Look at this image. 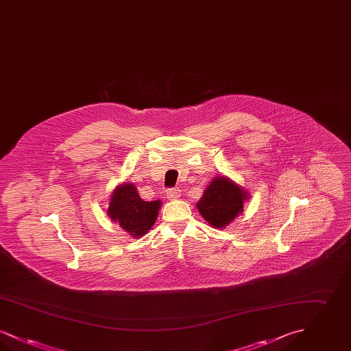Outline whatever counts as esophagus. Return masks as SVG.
Segmentation results:
<instances>
[{
    "mask_svg": "<svg viewBox=\"0 0 351 351\" xmlns=\"http://www.w3.org/2000/svg\"><path fill=\"white\" fill-rule=\"evenodd\" d=\"M168 200H176L180 197V189L179 188H169L166 192Z\"/></svg>",
    "mask_w": 351,
    "mask_h": 351,
    "instance_id": "1",
    "label": "esophagus"
}]
</instances>
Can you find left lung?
Instances as JSON below:
<instances>
[{
  "label": "left lung",
  "instance_id": "left-lung-1",
  "mask_svg": "<svg viewBox=\"0 0 351 351\" xmlns=\"http://www.w3.org/2000/svg\"><path fill=\"white\" fill-rule=\"evenodd\" d=\"M246 192L226 178L215 179L197 202L201 216L212 226L223 228L243 210Z\"/></svg>",
  "mask_w": 351,
  "mask_h": 351
}]
</instances>
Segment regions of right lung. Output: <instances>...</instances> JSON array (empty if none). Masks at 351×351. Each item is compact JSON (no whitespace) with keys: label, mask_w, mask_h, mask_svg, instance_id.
I'll return each mask as SVG.
<instances>
[{"label":"right lung","mask_w":351,"mask_h":351,"mask_svg":"<svg viewBox=\"0 0 351 351\" xmlns=\"http://www.w3.org/2000/svg\"><path fill=\"white\" fill-rule=\"evenodd\" d=\"M160 201H143L133 184H123L113 192L108 215L134 238L145 235L158 217Z\"/></svg>","instance_id":"right-lung-1"}]
</instances>
